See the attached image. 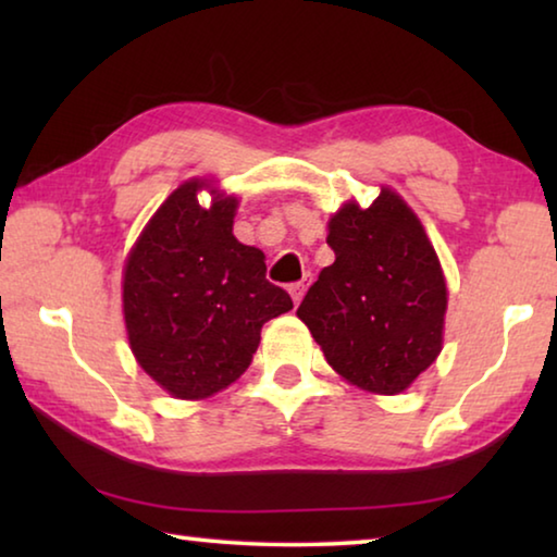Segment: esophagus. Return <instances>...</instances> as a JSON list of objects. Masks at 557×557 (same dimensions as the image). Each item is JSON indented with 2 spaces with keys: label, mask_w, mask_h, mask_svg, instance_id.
<instances>
[{
  "label": "esophagus",
  "mask_w": 557,
  "mask_h": 557,
  "mask_svg": "<svg viewBox=\"0 0 557 557\" xmlns=\"http://www.w3.org/2000/svg\"><path fill=\"white\" fill-rule=\"evenodd\" d=\"M305 292H307L305 282H295V285H289V295H292V301H295V305H299L301 297H305Z\"/></svg>",
  "instance_id": "esophagus-1"
}]
</instances>
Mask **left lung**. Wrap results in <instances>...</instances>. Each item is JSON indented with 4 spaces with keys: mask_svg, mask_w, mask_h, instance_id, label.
Listing matches in <instances>:
<instances>
[{
    "mask_svg": "<svg viewBox=\"0 0 557 557\" xmlns=\"http://www.w3.org/2000/svg\"><path fill=\"white\" fill-rule=\"evenodd\" d=\"M334 265L297 317L332 369L358 388L395 395L442 351L447 285L418 215L391 188L369 209L344 203L329 221Z\"/></svg>",
    "mask_w": 557,
    "mask_h": 557,
    "instance_id": "left-lung-1",
    "label": "left lung"
}]
</instances>
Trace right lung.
Returning <instances> with one entry per match:
<instances>
[{"mask_svg": "<svg viewBox=\"0 0 557 557\" xmlns=\"http://www.w3.org/2000/svg\"><path fill=\"white\" fill-rule=\"evenodd\" d=\"M191 178L159 206L129 250L122 312L145 373L182 400L223 391L248 369L260 329L292 309L265 280V256L233 235L235 196L199 203Z\"/></svg>", "mask_w": 557, "mask_h": 557, "instance_id": "right-lung-1", "label": "right lung"}]
</instances>
